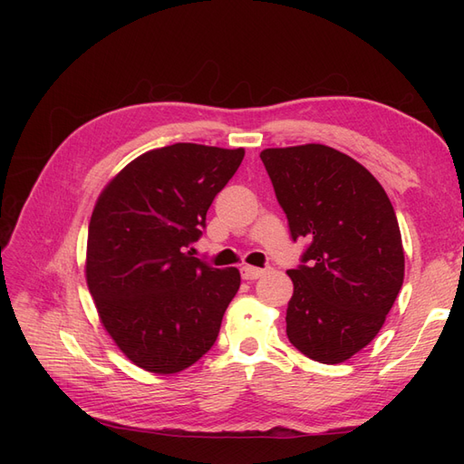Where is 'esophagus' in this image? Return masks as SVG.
Instances as JSON below:
<instances>
[{
    "label": "esophagus",
    "mask_w": 464,
    "mask_h": 464,
    "mask_svg": "<svg viewBox=\"0 0 464 464\" xmlns=\"http://www.w3.org/2000/svg\"><path fill=\"white\" fill-rule=\"evenodd\" d=\"M240 271H242V278L246 280H256L265 275V269H259V266H254V265H244Z\"/></svg>",
    "instance_id": "esophagus-1"
}]
</instances>
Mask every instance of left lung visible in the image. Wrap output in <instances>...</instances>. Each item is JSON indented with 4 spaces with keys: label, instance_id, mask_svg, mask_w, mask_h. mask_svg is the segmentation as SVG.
<instances>
[{
    "label": "left lung",
    "instance_id": "obj_1",
    "mask_svg": "<svg viewBox=\"0 0 464 464\" xmlns=\"http://www.w3.org/2000/svg\"><path fill=\"white\" fill-rule=\"evenodd\" d=\"M294 240L307 246L290 269L288 341L321 363L368 346L404 278L399 222L382 184L348 154L307 143L261 150Z\"/></svg>",
    "mask_w": 464,
    "mask_h": 464
}]
</instances>
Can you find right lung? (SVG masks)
Masks as SVG:
<instances>
[{
    "instance_id": "1",
    "label": "right lung",
    "mask_w": 464,
    "mask_h": 464,
    "mask_svg": "<svg viewBox=\"0 0 464 464\" xmlns=\"http://www.w3.org/2000/svg\"><path fill=\"white\" fill-rule=\"evenodd\" d=\"M244 149L176 143L131 160L98 195L87 237V286L111 341L152 373L189 368L215 344L240 288L188 247L244 160Z\"/></svg>"
}]
</instances>
